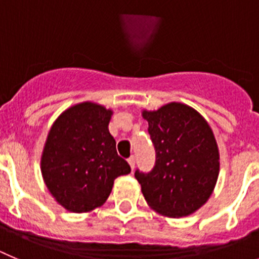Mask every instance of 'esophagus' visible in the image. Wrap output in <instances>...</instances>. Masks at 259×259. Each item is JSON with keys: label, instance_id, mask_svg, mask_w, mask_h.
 I'll return each instance as SVG.
<instances>
[{"label": "esophagus", "instance_id": "1", "mask_svg": "<svg viewBox=\"0 0 259 259\" xmlns=\"http://www.w3.org/2000/svg\"><path fill=\"white\" fill-rule=\"evenodd\" d=\"M127 162H129L132 170H134V167H135V157H134V156H130V157L127 158Z\"/></svg>", "mask_w": 259, "mask_h": 259}]
</instances>
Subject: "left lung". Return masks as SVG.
I'll list each match as a JSON object with an SVG mask.
<instances>
[{"label":"left lung","mask_w":259,"mask_h":259,"mask_svg":"<svg viewBox=\"0 0 259 259\" xmlns=\"http://www.w3.org/2000/svg\"><path fill=\"white\" fill-rule=\"evenodd\" d=\"M142 116L156 150L150 173L135 171L147 204L170 218L195 213L208 201L220 174L213 130L196 109L177 102Z\"/></svg>","instance_id":"1"}]
</instances>
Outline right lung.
Here are the masks:
<instances>
[{"instance_id":"add662e5","label":"right lung","mask_w":259,"mask_h":259,"mask_svg":"<svg viewBox=\"0 0 259 259\" xmlns=\"http://www.w3.org/2000/svg\"><path fill=\"white\" fill-rule=\"evenodd\" d=\"M112 111L83 102L66 109L48 134L41 171L54 199L72 213L99 208L117 177L130 166L116 151L108 132Z\"/></svg>"}]
</instances>
